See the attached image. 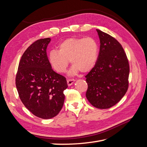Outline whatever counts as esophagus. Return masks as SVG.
<instances>
[{"label": "esophagus", "instance_id": "1", "mask_svg": "<svg viewBox=\"0 0 147 147\" xmlns=\"http://www.w3.org/2000/svg\"><path fill=\"white\" fill-rule=\"evenodd\" d=\"M74 82H75L74 79H69V80H67V84H68L69 86L72 85V84L74 83Z\"/></svg>", "mask_w": 147, "mask_h": 147}]
</instances>
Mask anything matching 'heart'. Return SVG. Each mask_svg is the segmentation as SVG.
I'll return each mask as SVG.
<instances>
[{
    "label": "heart",
    "instance_id": "b5f03b06",
    "mask_svg": "<svg viewBox=\"0 0 147 147\" xmlns=\"http://www.w3.org/2000/svg\"><path fill=\"white\" fill-rule=\"evenodd\" d=\"M98 51V45L94 38H70L60 44L57 51L50 53L48 61L52 68L59 74L65 72L69 61L73 65L70 75L76 74L79 70L87 72L94 66Z\"/></svg>",
    "mask_w": 147,
    "mask_h": 147
}]
</instances>
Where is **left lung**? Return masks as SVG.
I'll return each mask as SVG.
<instances>
[{"mask_svg": "<svg viewBox=\"0 0 147 147\" xmlns=\"http://www.w3.org/2000/svg\"><path fill=\"white\" fill-rule=\"evenodd\" d=\"M96 30L100 51L94 67L85 76L86 97L95 107L106 109L117 104L127 92L129 65L121 44L108 34Z\"/></svg>", "mask_w": 147, "mask_h": 147, "instance_id": "obj_1", "label": "left lung"}]
</instances>
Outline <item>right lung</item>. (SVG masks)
Listing matches in <instances>:
<instances>
[{"mask_svg": "<svg viewBox=\"0 0 147 147\" xmlns=\"http://www.w3.org/2000/svg\"><path fill=\"white\" fill-rule=\"evenodd\" d=\"M50 38L34 42L20 61L16 86L24 106L35 116L50 119L59 113L68 87L66 78L51 68L47 55Z\"/></svg>", "mask_w": 147, "mask_h": 147, "instance_id": "obj_1", "label": "right lung"}]
</instances>
